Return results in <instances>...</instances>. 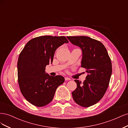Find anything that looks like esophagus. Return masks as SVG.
I'll return each mask as SVG.
<instances>
[{"label": "esophagus", "mask_w": 128, "mask_h": 128, "mask_svg": "<svg viewBox=\"0 0 128 128\" xmlns=\"http://www.w3.org/2000/svg\"><path fill=\"white\" fill-rule=\"evenodd\" d=\"M71 79L70 78H69V77H65V80H70Z\"/></svg>", "instance_id": "1"}]
</instances>
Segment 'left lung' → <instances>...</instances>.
<instances>
[{
  "mask_svg": "<svg viewBox=\"0 0 128 128\" xmlns=\"http://www.w3.org/2000/svg\"><path fill=\"white\" fill-rule=\"evenodd\" d=\"M73 45L82 50L81 67L88 73L83 83L75 80L77 88L72 92L76 104L88 107L100 101L107 90L112 72L107 50L101 42L87 36H68Z\"/></svg>",
  "mask_w": 128,
  "mask_h": 128,
  "instance_id": "obj_1",
  "label": "left lung"
}]
</instances>
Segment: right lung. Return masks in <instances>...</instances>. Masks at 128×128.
I'll return each instance as SVG.
<instances>
[{"instance_id": "obj_1", "label": "right lung", "mask_w": 128, "mask_h": 128, "mask_svg": "<svg viewBox=\"0 0 128 128\" xmlns=\"http://www.w3.org/2000/svg\"><path fill=\"white\" fill-rule=\"evenodd\" d=\"M68 40L64 36H40L29 40L18 61V83L26 99L37 107L52 102L57 88L64 83L61 75L52 76L45 67L52 64L56 50Z\"/></svg>"}]
</instances>
